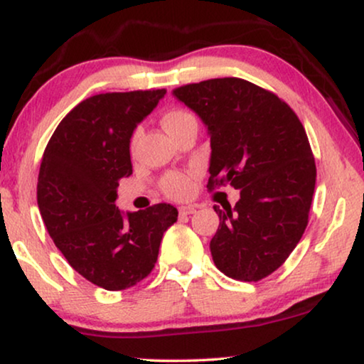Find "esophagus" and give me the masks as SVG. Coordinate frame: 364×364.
<instances>
[{"instance_id": "34e87169", "label": "esophagus", "mask_w": 364, "mask_h": 364, "mask_svg": "<svg viewBox=\"0 0 364 364\" xmlns=\"http://www.w3.org/2000/svg\"><path fill=\"white\" fill-rule=\"evenodd\" d=\"M178 213H181L182 217L192 215V213H196V207H192V205H183V207L178 208Z\"/></svg>"}]
</instances>
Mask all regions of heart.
I'll use <instances>...</instances> for the list:
<instances>
[{
  "label": "heart",
  "mask_w": 364,
  "mask_h": 364,
  "mask_svg": "<svg viewBox=\"0 0 364 364\" xmlns=\"http://www.w3.org/2000/svg\"><path fill=\"white\" fill-rule=\"evenodd\" d=\"M192 121H197L196 116L188 111H183V109H172V111H167L162 116L164 127H166V131L171 134V136L176 131H178L182 126H186L187 122H192ZM137 136H139V132L134 134L132 146L136 144ZM191 188H192L191 177L183 172H171L162 178V191L166 192L168 197L182 198V197H186L188 192H191Z\"/></svg>",
  "instance_id": "obj_1"
}]
</instances>
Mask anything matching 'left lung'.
I'll use <instances>...</instances> for the list:
<instances>
[{
    "label": "left lung",
    "mask_w": 364,
    "mask_h": 364,
    "mask_svg": "<svg viewBox=\"0 0 364 364\" xmlns=\"http://www.w3.org/2000/svg\"><path fill=\"white\" fill-rule=\"evenodd\" d=\"M210 134L207 188H240L235 207H213L220 225L210 240L215 267L240 282L280 268L308 225L316 166L305 127L277 94L240 77L173 89Z\"/></svg>",
    "instance_id": "obj_1"
}]
</instances>
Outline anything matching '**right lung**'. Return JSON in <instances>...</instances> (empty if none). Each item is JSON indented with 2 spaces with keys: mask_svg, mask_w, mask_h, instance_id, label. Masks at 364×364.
Instances as JSON below:
<instances>
[{
  "mask_svg": "<svg viewBox=\"0 0 364 364\" xmlns=\"http://www.w3.org/2000/svg\"><path fill=\"white\" fill-rule=\"evenodd\" d=\"M166 89L106 92L84 99L59 122L38 177L43 220L69 265L104 290H126L156 267L164 232L177 208L116 207L117 186L132 173L129 144Z\"/></svg>",
  "mask_w": 364,
  "mask_h": 364,
  "instance_id": "obj_1",
  "label": "right lung"
}]
</instances>
